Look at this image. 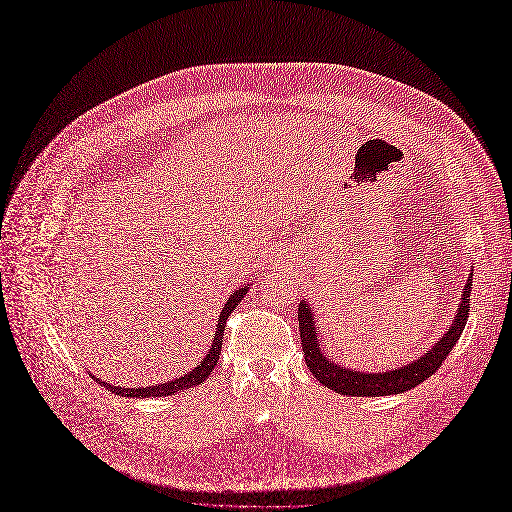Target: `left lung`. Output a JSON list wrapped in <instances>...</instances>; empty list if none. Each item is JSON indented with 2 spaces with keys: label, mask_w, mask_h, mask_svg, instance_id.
<instances>
[{
  "label": "left lung",
  "mask_w": 512,
  "mask_h": 512,
  "mask_svg": "<svg viewBox=\"0 0 512 512\" xmlns=\"http://www.w3.org/2000/svg\"><path fill=\"white\" fill-rule=\"evenodd\" d=\"M470 294H472V279L468 277L462 291V302L458 306L456 318L448 328V332L433 344V348L425 350V354H421L417 360L385 373L352 371L344 367V364L330 360L320 348L314 312L308 306V302L302 300L298 306V322H300V338H302V348L306 354L304 358H306L308 369L324 387L340 395L383 397V395L405 393L417 387L419 383H423L425 379H429L437 369H440V364L446 360V356L452 352V348L460 340V334L464 332V326L468 322Z\"/></svg>",
  "instance_id": "8db88e82"
}]
</instances>
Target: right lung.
Listing matches in <instances>:
<instances>
[{"label":"right lung","mask_w":512,"mask_h":512,"mask_svg":"<svg viewBox=\"0 0 512 512\" xmlns=\"http://www.w3.org/2000/svg\"><path fill=\"white\" fill-rule=\"evenodd\" d=\"M249 291V283L247 285H241L235 294L229 296V300L225 302V308L221 312V316H218V324H216V332H214V338H212V344L206 352V356L200 360V364H196V367L186 373L184 377H178V379H172L168 383H160V385H152V387H137V389H123V387H115V385H109L101 379H97L103 387H107L111 393L119 395V397H166V395H174V393H180V391H186V389H192L200 383H204L208 379V375H212L216 362H218V354H221V346H223V336H225V326H227V320L229 316L233 314V310L241 304V300L245 298V294Z\"/></svg>","instance_id":"obj_1"}]
</instances>
